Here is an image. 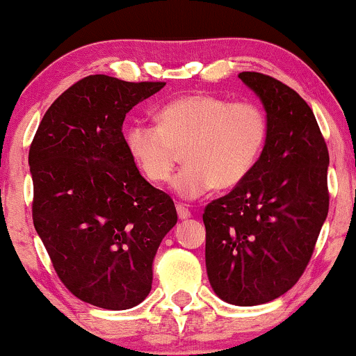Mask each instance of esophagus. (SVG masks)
<instances>
[{
	"label": "esophagus",
	"instance_id": "1",
	"mask_svg": "<svg viewBox=\"0 0 356 356\" xmlns=\"http://www.w3.org/2000/svg\"><path fill=\"white\" fill-rule=\"evenodd\" d=\"M177 216H179V219L181 220H186V219H189L191 218V211L187 209L186 206H182V204H177Z\"/></svg>",
	"mask_w": 356,
	"mask_h": 356
}]
</instances>
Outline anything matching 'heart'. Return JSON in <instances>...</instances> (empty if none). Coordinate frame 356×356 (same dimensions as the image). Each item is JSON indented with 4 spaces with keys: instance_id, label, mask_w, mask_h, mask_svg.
<instances>
[{
    "instance_id": "heart-1",
    "label": "heart",
    "mask_w": 356,
    "mask_h": 356,
    "mask_svg": "<svg viewBox=\"0 0 356 356\" xmlns=\"http://www.w3.org/2000/svg\"><path fill=\"white\" fill-rule=\"evenodd\" d=\"M159 124L134 120L125 129L130 159L149 182L169 181L179 157L186 161L172 187L197 199L212 187L239 186L254 169L268 138L266 112L254 102H229L195 93L165 104Z\"/></svg>"
}]
</instances>
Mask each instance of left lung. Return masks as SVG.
Instances as JSON below:
<instances>
[{"instance_id": "8db88e82", "label": "left lung", "mask_w": 356, "mask_h": 356, "mask_svg": "<svg viewBox=\"0 0 356 356\" xmlns=\"http://www.w3.org/2000/svg\"><path fill=\"white\" fill-rule=\"evenodd\" d=\"M239 79L268 113L254 169L204 209L206 268L220 300L268 303L298 283L328 216L330 155L313 110L283 81L257 72Z\"/></svg>"}]
</instances>
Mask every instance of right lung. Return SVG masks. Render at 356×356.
I'll return each instance as SVG.
<instances>
[{"label": "right lung", "mask_w": 356, "mask_h": 356, "mask_svg": "<svg viewBox=\"0 0 356 356\" xmlns=\"http://www.w3.org/2000/svg\"><path fill=\"white\" fill-rule=\"evenodd\" d=\"M164 85L85 76L50 105L30 145L35 229L65 288L104 309L145 300L155 252L177 222L122 132L127 113Z\"/></svg>", "instance_id": "1"}]
</instances>
